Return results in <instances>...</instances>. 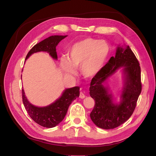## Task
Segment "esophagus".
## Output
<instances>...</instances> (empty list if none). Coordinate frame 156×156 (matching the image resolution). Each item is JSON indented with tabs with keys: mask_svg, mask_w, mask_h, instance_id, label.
Returning <instances> with one entry per match:
<instances>
[{
	"mask_svg": "<svg viewBox=\"0 0 156 156\" xmlns=\"http://www.w3.org/2000/svg\"><path fill=\"white\" fill-rule=\"evenodd\" d=\"M80 97V98H84L85 97H86V96H85V94L83 93V92H80V97Z\"/></svg>",
	"mask_w": 156,
	"mask_h": 156,
	"instance_id": "esophagus-1",
	"label": "esophagus"
}]
</instances>
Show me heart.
<instances>
[{"label":"heart","instance_id":"b5f03b06","mask_svg":"<svg viewBox=\"0 0 156 156\" xmlns=\"http://www.w3.org/2000/svg\"><path fill=\"white\" fill-rule=\"evenodd\" d=\"M109 53L110 48L107 41L85 38L74 43L68 49L67 58H61L59 66L68 76L75 75L76 69L80 68L85 78H92L101 70Z\"/></svg>","mask_w":156,"mask_h":156}]
</instances>
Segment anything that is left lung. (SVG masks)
Returning <instances> with one entry per match:
<instances>
[{"label": "left lung", "instance_id": "left-lung-1", "mask_svg": "<svg viewBox=\"0 0 156 156\" xmlns=\"http://www.w3.org/2000/svg\"><path fill=\"white\" fill-rule=\"evenodd\" d=\"M123 67L124 86L119 104H115L108 89L103 83L118 69ZM90 97L95 101L90 112L92 122L101 129H111L127 121L133 114L141 92V68L137 58L129 46H119L115 57H111L101 70L92 78Z\"/></svg>", "mask_w": 156, "mask_h": 156}]
</instances>
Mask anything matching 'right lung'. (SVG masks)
<instances>
[{
	"label": "right lung",
	"mask_w": 156,
	"mask_h": 156,
	"mask_svg": "<svg viewBox=\"0 0 156 156\" xmlns=\"http://www.w3.org/2000/svg\"><path fill=\"white\" fill-rule=\"evenodd\" d=\"M67 35H52L38 43L28 52L25 60L34 53L39 51L48 52L54 59H58L56 46ZM80 87H75L67 88L62 96L51 105L44 107H39L29 102L22 89V98L24 107L30 117L42 127L52 128L62 121L67 113L68 109L72 102L80 95Z\"/></svg>",
	"instance_id": "add662e5"
}]
</instances>
